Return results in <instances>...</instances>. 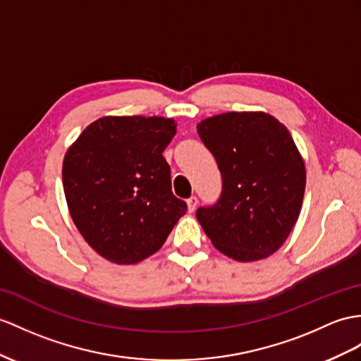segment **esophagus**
Masks as SVG:
<instances>
[{
	"mask_svg": "<svg viewBox=\"0 0 361 361\" xmlns=\"http://www.w3.org/2000/svg\"><path fill=\"white\" fill-rule=\"evenodd\" d=\"M197 204H199V200H197L196 196H191V197L187 200V205H188V211H190V213H192V211L196 209Z\"/></svg>",
	"mask_w": 361,
	"mask_h": 361,
	"instance_id": "1",
	"label": "esophagus"
}]
</instances>
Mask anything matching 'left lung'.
I'll list each match as a JSON object with an SVG mask.
<instances>
[{"label": "left lung", "mask_w": 361, "mask_h": 361, "mask_svg": "<svg viewBox=\"0 0 361 361\" xmlns=\"http://www.w3.org/2000/svg\"><path fill=\"white\" fill-rule=\"evenodd\" d=\"M222 174L217 204L196 217L211 243L237 262L274 254L300 214L306 169L288 128L265 111H228L197 124Z\"/></svg>", "instance_id": "left-lung-1"}]
</instances>
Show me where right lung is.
<instances>
[{
    "label": "right lung",
    "mask_w": 361,
    "mask_h": 361,
    "mask_svg": "<svg viewBox=\"0 0 361 361\" xmlns=\"http://www.w3.org/2000/svg\"><path fill=\"white\" fill-rule=\"evenodd\" d=\"M176 122L104 116L85 127L63 162L67 207L84 240L111 263L133 265L165 243L187 204L171 191L162 156Z\"/></svg>",
    "instance_id": "right-lung-1"
}]
</instances>
